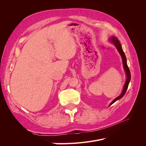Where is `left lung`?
I'll use <instances>...</instances> for the list:
<instances>
[{
    "label": "left lung",
    "instance_id": "1",
    "mask_svg": "<svg viewBox=\"0 0 146 146\" xmlns=\"http://www.w3.org/2000/svg\"><path fill=\"white\" fill-rule=\"evenodd\" d=\"M110 41H111L113 44L115 46V47L117 48V49L118 50V52H119V54H120V55H121L122 56V62H123V68H124V70L125 71V73H126V75H127V78H126V81H125V83L124 85V86H123V90H122V93L121 94V95L118 96L117 98H116L115 99H114L111 104H110L109 107L110 106H111L113 103L115 102L116 101H117V100L121 99L122 97L124 96V94H125L126 92V91L127 90L128 88V86H129V82L130 81V79H131V74H130V69L129 68V67H128L127 66V59H126V56L125 55V54L124 52H123L122 48V46H121V44H120V42H119V41L117 39V38L115 36H113L111 38H110Z\"/></svg>",
    "mask_w": 146,
    "mask_h": 146
}]
</instances>
